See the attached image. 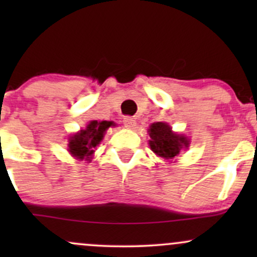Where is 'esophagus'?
<instances>
[{
  "mask_svg": "<svg viewBox=\"0 0 257 257\" xmlns=\"http://www.w3.org/2000/svg\"><path fill=\"white\" fill-rule=\"evenodd\" d=\"M123 124H124L125 128L134 129L135 125H137V120L133 118V117L126 116V117H124V118H123Z\"/></svg>",
  "mask_w": 257,
  "mask_h": 257,
  "instance_id": "34e87169",
  "label": "esophagus"
}]
</instances>
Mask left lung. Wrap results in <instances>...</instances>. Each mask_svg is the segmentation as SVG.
I'll use <instances>...</instances> for the list:
<instances>
[{
	"label": "left lung",
	"instance_id": "1",
	"mask_svg": "<svg viewBox=\"0 0 257 257\" xmlns=\"http://www.w3.org/2000/svg\"><path fill=\"white\" fill-rule=\"evenodd\" d=\"M149 145L156 155L164 159H174L180 151L190 146L187 137L176 134L170 125L164 122L153 123L149 129Z\"/></svg>",
	"mask_w": 257,
	"mask_h": 257
}]
</instances>
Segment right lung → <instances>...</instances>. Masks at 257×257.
I'll return each instance as SVG.
<instances>
[{
	"instance_id": "1",
	"label": "right lung",
	"mask_w": 257,
	"mask_h": 257,
	"mask_svg": "<svg viewBox=\"0 0 257 257\" xmlns=\"http://www.w3.org/2000/svg\"><path fill=\"white\" fill-rule=\"evenodd\" d=\"M113 122L108 120H90L85 129H82L69 139V152L75 158L89 161L94 153V149L101 143L106 131Z\"/></svg>"
}]
</instances>
